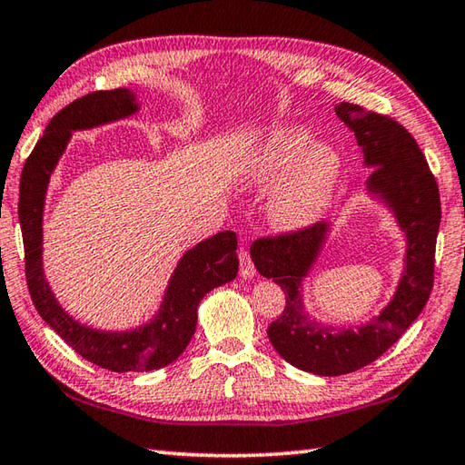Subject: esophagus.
Returning <instances> with one entry per match:
<instances>
[{
  "label": "esophagus",
  "instance_id": "esophagus-1",
  "mask_svg": "<svg viewBox=\"0 0 465 465\" xmlns=\"http://www.w3.org/2000/svg\"><path fill=\"white\" fill-rule=\"evenodd\" d=\"M240 274L242 278H253L256 274V266H253L248 250H240Z\"/></svg>",
  "mask_w": 465,
  "mask_h": 465
}]
</instances>
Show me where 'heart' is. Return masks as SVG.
Wrapping results in <instances>:
<instances>
[{
    "label": "heart",
    "mask_w": 465,
    "mask_h": 465,
    "mask_svg": "<svg viewBox=\"0 0 465 465\" xmlns=\"http://www.w3.org/2000/svg\"><path fill=\"white\" fill-rule=\"evenodd\" d=\"M311 144L312 133L304 126H284L268 136L250 163L258 181H272L295 167L270 205L272 220L288 230L312 223L329 205L339 179V153L329 144Z\"/></svg>",
    "instance_id": "obj_1"
}]
</instances>
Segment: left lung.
Returning <instances> with one entry per match:
<instances>
[{
	"label": "left lung",
	"mask_w": 465,
	"mask_h": 465,
	"mask_svg": "<svg viewBox=\"0 0 465 465\" xmlns=\"http://www.w3.org/2000/svg\"><path fill=\"white\" fill-rule=\"evenodd\" d=\"M336 114L357 136L365 165L372 167L367 189L385 199L407 233V256L401 282L385 311L359 331H336L311 321L300 294V284L322 248L329 225L318 222L253 242L256 270L274 278L286 294L284 311L268 326L272 347L290 365L321 377L347 375L371 365L421 314L433 288L435 242L441 222L438 181L411 133L395 118L359 104L341 103Z\"/></svg>",
	"instance_id": "left-lung-1"
}]
</instances>
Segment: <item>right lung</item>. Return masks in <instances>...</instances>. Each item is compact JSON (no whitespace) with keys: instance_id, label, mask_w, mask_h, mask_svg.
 <instances>
[{"instance_id":"add662e5","label":"right lung","mask_w":465,"mask_h":465,"mask_svg":"<svg viewBox=\"0 0 465 465\" xmlns=\"http://www.w3.org/2000/svg\"><path fill=\"white\" fill-rule=\"evenodd\" d=\"M134 94L126 88L96 90L64 106L35 143L20 179V215L25 280L35 311L80 357L113 372L167 367L187 349L197 324V306L213 288L238 274V235L220 232L189 250L173 272L159 314L141 329L104 332L80 324L56 302L42 270V213L45 189L72 131L118 121L136 113Z\"/></svg>"}]
</instances>
